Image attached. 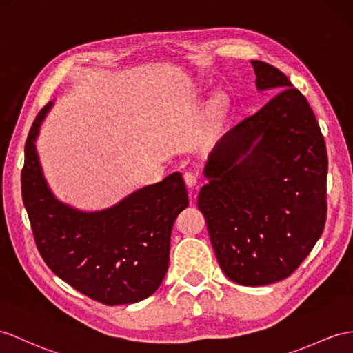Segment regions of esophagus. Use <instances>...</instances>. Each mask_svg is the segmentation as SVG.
Here are the masks:
<instances>
[{"instance_id": "34e87169", "label": "esophagus", "mask_w": 353, "mask_h": 353, "mask_svg": "<svg viewBox=\"0 0 353 353\" xmlns=\"http://www.w3.org/2000/svg\"><path fill=\"white\" fill-rule=\"evenodd\" d=\"M184 181L188 188H194V187H197V183H199L197 181V176L193 174V172H187V174L184 175Z\"/></svg>"}]
</instances>
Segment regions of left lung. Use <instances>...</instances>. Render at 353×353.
<instances>
[{
    "instance_id": "left-lung-1",
    "label": "left lung",
    "mask_w": 353,
    "mask_h": 353,
    "mask_svg": "<svg viewBox=\"0 0 353 353\" xmlns=\"http://www.w3.org/2000/svg\"><path fill=\"white\" fill-rule=\"evenodd\" d=\"M257 91L276 92L221 137L197 197L223 272L243 286L289 277L326 219V147L307 99L285 73L252 61Z\"/></svg>"
}]
</instances>
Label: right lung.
Masks as SVG:
<instances>
[{
    "label": "right lung",
    "instance_id": "1",
    "mask_svg": "<svg viewBox=\"0 0 353 353\" xmlns=\"http://www.w3.org/2000/svg\"><path fill=\"white\" fill-rule=\"evenodd\" d=\"M49 101L25 143L22 199L43 261L81 294L106 305L133 304L156 292L169 266L170 232L188 205L181 174L137 188L105 210L82 211L50 190L36 141Z\"/></svg>",
    "mask_w": 353,
    "mask_h": 353
}]
</instances>
